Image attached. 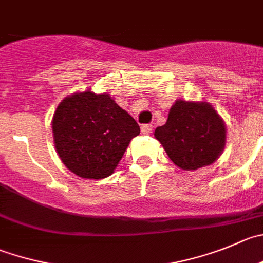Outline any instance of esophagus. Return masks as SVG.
<instances>
[{
  "label": "esophagus",
  "instance_id": "esophagus-1",
  "mask_svg": "<svg viewBox=\"0 0 263 263\" xmlns=\"http://www.w3.org/2000/svg\"><path fill=\"white\" fill-rule=\"evenodd\" d=\"M142 133L146 134V136H148V134L152 133V125L151 124H144L142 125Z\"/></svg>",
  "mask_w": 263,
  "mask_h": 263
}]
</instances>
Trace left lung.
<instances>
[{
  "instance_id": "1",
  "label": "left lung",
  "mask_w": 263,
  "mask_h": 263,
  "mask_svg": "<svg viewBox=\"0 0 263 263\" xmlns=\"http://www.w3.org/2000/svg\"><path fill=\"white\" fill-rule=\"evenodd\" d=\"M155 137L177 166L195 171L218 159L226 129L211 104L177 101L165 125L156 127Z\"/></svg>"
}]
</instances>
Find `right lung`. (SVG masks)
I'll use <instances>...</instances> for the list:
<instances>
[{"label": "right lung", "instance_id": "add662e5", "mask_svg": "<svg viewBox=\"0 0 263 263\" xmlns=\"http://www.w3.org/2000/svg\"><path fill=\"white\" fill-rule=\"evenodd\" d=\"M139 132L136 120L111 97L91 91L67 97L52 117L55 148L63 164L81 178L111 176Z\"/></svg>", "mask_w": 263, "mask_h": 263}]
</instances>
